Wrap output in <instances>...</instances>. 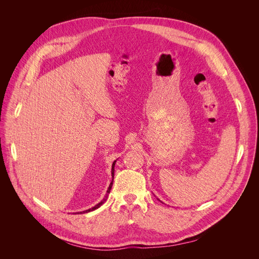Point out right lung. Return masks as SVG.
I'll list each match as a JSON object with an SVG mask.
<instances>
[{
    "label": "right lung",
    "mask_w": 259,
    "mask_h": 259,
    "mask_svg": "<svg viewBox=\"0 0 259 259\" xmlns=\"http://www.w3.org/2000/svg\"><path fill=\"white\" fill-rule=\"evenodd\" d=\"M115 162H116V160H114L113 161V164H112V169H111V174H112V181H111V183H110V185H109V187H108V190H107V193H106V195H105V197L98 203V205H95L94 207H92V208H90V209H88V210H85V211H83V212H76V214H83V213H88V212H90V211H93V210H95V209H98V208H100L103 203L107 200V198H108V194L110 193V190H111V188H112V185H113V178H114V166H115Z\"/></svg>",
    "instance_id": "obj_1"
}]
</instances>
